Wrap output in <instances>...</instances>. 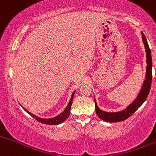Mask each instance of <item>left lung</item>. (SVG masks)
<instances>
[{"label":"left lung","instance_id":"left-lung-1","mask_svg":"<svg viewBox=\"0 0 156 156\" xmlns=\"http://www.w3.org/2000/svg\"><path fill=\"white\" fill-rule=\"evenodd\" d=\"M142 35V40L143 43L144 44L145 51H146V56H147V71H146V76H145V80L143 83L142 87L140 90L139 95L136 97V99L133 101L132 103L127 108H126L123 111L119 112H114V113H109V112H105L101 111L98 108L97 102H96L95 99V108L96 113L97 116L101 119L105 121L108 122H122L127 119L130 116L137 111L138 108H139L144 101L147 98L149 93H150V87H151V83H152V57L151 52H150V47L147 41L146 37H145L144 33L141 32Z\"/></svg>","mask_w":156,"mask_h":156}]
</instances>
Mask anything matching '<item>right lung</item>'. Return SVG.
I'll return each mask as SVG.
<instances>
[{
  "mask_svg": "<svg viewBox=\"0 0 156 156\" xmlns=\"http://www.w3.org/2000/svg\"><path fill=\"white\" fill-rule=\"evenodd\" d=\"M74 93H75V91L73 92L72 95H71V99H70L69 104H68V105H67V107H66V109H65L64 111L60 113V114H59L58 116L54 117V118H51V119L40 118V117L36 116L35 115L32 114V113H30V112H29V111H28L27 110L25 109V108H23V107H22V108H23L24 111H25L26 112H27V113H29V114L30 115L31 117L34 118L37 121H38V122H41V123L45 124V125H59V124L62 123V122H63L64 121H66L68 118H69V115H70V111H71V105H72L73 94H74Z\"/></svg>",
  "mask_w": 156,
  "mask_h": 156,
  "instance_id": "add662e5",
  "label": "right lung"
}]
</instances>
